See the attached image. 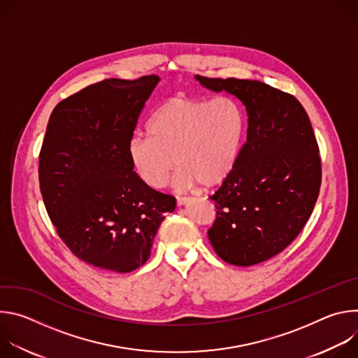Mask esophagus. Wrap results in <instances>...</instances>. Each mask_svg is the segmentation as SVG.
Instances as JSON below:
<instances>
[{"mask_svg":"<svg viewBox=\"0 0 358 358\" xmlns=\"http://www.w3.org/2000/svg\"><path fill=\"white\" fill-rule=\"evenodd\" d=\"M189 202H191V198H188V196H177V206H178V207L188 206Z\"/></svg>","mask_w":358,"mask_h":358,"instance_id":"esophagus-1","label":"esophagus"}]
</instances>
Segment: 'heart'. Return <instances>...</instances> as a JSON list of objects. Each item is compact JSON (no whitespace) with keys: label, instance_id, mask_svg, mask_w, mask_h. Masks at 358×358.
Here are the masks:
<instances>
[{"label":"heart","instance_id":"heart-1","mask_svg":"<svg viewBox=\"0 0 358 358\" xmlns=\"http://www.w3.org/2000/svg\"><path fill=\"white\" fill-rule=\"evenodd\" d=\"M147 130L148 136H133L127 144L130 164L147 187H166L178 164L174 180L178 189L199 184L213 188L238 163L245 116L229 97L174 96L152 113Z\"/></svg>","mask_w":358,"mask_h":358}]
</instances>
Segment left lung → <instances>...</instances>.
<instances>
[{
	"instance_id": "obj_1",
	"label": "left lung",
	"mask_w": 358,
	"mask_h": 358,
	"mask_svg": "<svg viewBox=\"0 0 358 358\" xmlns=\"http://www.w3.org/2000/svg\"><path fill=\"white\" fill-rule=\"evenodd\" d=\"M195 80L235 96L248 116L238 163L211 196L218 215L210 242L231 265L261 264L299 235L315 208L322 166L312 123L294 96L264 82L198 75Z\"/></svg>"
}]
</instances>
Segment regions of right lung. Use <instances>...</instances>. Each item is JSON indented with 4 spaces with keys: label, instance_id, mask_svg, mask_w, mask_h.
<instances>
[{
    "label": "right lung",
    "instance_id": "obj_1",
    "mask_svg": "<svg viewBox=\"0 0 358 358\" xmlns=\"http://www.w3.org/2000/svg\"><path fill=\"white\" fill-rule=\"evenodd\" d=\"M160 78L106 79L62 100L49 117L39 184L50 221L83 262L117 273L144 265L176 198L133 171L127 144Z\"/></svg>",
    "mask_w": 358,
    "mask_h": 358
}]
</instances>
